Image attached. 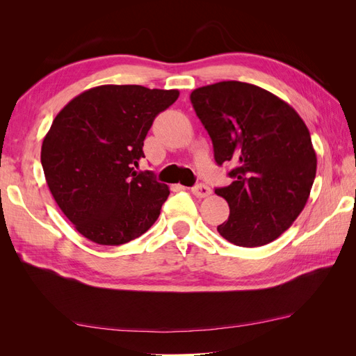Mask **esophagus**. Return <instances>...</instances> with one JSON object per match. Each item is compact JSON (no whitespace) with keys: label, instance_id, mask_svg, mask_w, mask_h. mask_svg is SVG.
Listing matches in <instances>:
<instances>
[{"label":"esophagus","instance_id":"1","mask_svg":"<svg viewBox=\"0 0 356 356\" xmlns=\"http://www.w3.org/2000/svg\"><path fill=\"white\" fill-rule=\"evenodd\" d=\"M191 193L196 197L203 199V197H208L211 195V188L208 186H204V184H196L195 187L191 188Z\"/></svg>","mask_w":356,"mask_h":356}]
</instances>
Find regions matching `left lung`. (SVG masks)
Returning <instances> with one entry per match:
<instances>
[{
  "label": "left lung",
  "mask_w": 356,
  "mask_h": 356,
  "mask_svg": "<svg viewBox=\"0 0 356 356\" xmlns=\"http://www.w3.org/2000/svg\"><path fill=\"white\" fill-rule=\"evenodd\" d=\"M213 145L215 161L232 163L230 186L215 188L229 203L217 230L233 245L277 239L305 209L316 177V153L297 111L258 86L220 81L190 95Z\"/></svg>",
  "instance_id": "1"
}]
</instances>
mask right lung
Here are the masks:
<instances>
[{
    "instance_id": "add662e5",
    "label": "right lung",
    "mask_w": 356,
    "mask_h": 356,
    "mask_svg": "<svg viewBox=\"0 0 356 356\" xmlns=\"http://www.w3.org/2000/svg\"><path fill=\"white\" fill-rule=\"evenodd\" d=\"M178 90L104 84L75 96L53 120L41 165L53 199L80 234L123 245L156 222L169 187L136 172L144 139Z\"/></svg>"
}]
</instances>
